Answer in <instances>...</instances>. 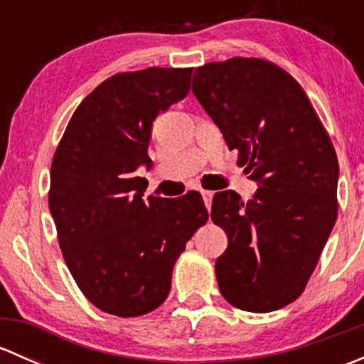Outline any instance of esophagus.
Instances as JSON below:
<instances>
[{"mask_svg": "<svg viewBox=\"0 0 364 364\" xmlns=\"http://www.w3.org/2000/svg\"><path fill=\"white\" fill-rule=\"evenodd\" d=\"M203 199H204V204L205 208L211 209V200H213V192H209V190H203Z\"/></svg>", "mask_w": 364, "mask_h": 364, "instance_id": "obj_1", "label": "esophagus"}]
</instances>
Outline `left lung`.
<instances>
[{
	"label": "left lung",
	"mask_w": 364,
	"mask_h": 364,
	"mask_svg": "<svg viewBox=\"0 0 364 364\" xmlns=\"http://www.w3.org/2000/svg\"><path fill=\"white\" fill-rule=\"evenodd\" d=\"M192 91L259 185L248 203L215 193L211 218L229 247L216 259L222 296L255 314L299 297L338 215V160L306 93L274 63L232 58L193 73Z\"/></svg>",
	"instance_id": "1"
}]
</instances>
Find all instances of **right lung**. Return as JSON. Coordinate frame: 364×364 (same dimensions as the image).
<instances>
[{
	"label": "right lung",
	"instance_id": "obj_1",
	"mask_svg": "<svg viewBox=\"0 0 364 364\" xmlns=\"http://www.w3.org/2000/svg\"><path fill=\"white\" fill-rule=\"evenodd\" d=\"M192 68L117 73L73 112L50 167L49 209L73 280L97 308L139 317L171 291L172 267L208 220L203 197H148L135 176L153 123L190 91Z\"/></svg>",
	"mask_w": 364,
	"mask_h": 364
}]
</instances>
